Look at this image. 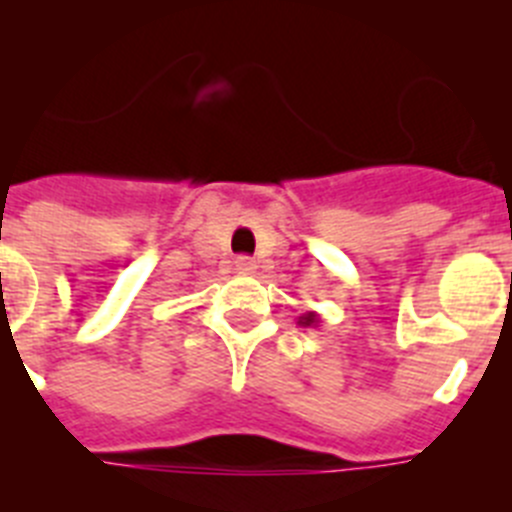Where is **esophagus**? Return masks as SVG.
I'll return each instance as SVG.
<instances>
[{
    "mask_svg": "<svg viewBox=\"0 0 512 512\" xmlns=\"http://www.w3.org/2000/svg\"><path fill=\"white\" fill-rule=\"evenodd\" d=\"M235 269H238V274H253L256 271V261L248 259V256H238L235 259Z\"/></svg>",
    "mask_w": 512,
    "mask_h": 512,
    "instance_id": "1",
    "label": "esophagus"
}]
</instances>
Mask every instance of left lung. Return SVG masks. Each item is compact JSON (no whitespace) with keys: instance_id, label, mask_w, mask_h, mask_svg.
I'll return each mask as SVG.
<instances>
[{"instance_id":"obj_1","label":"left lung","mask_w":512,"mask_h":512,"mask_svg":"<svg viewBox=\"0 0 512 512\" xmlns=\"http://www.w3.org/2000/svg\"><path fill=\"white\" fill-rule=\"evenodd\" d=\"M297 323H300V325H305V328H318V323H320V315H318V312L307 310V312H302L300 318H297Z\"/></svg>"}]
</instances>
